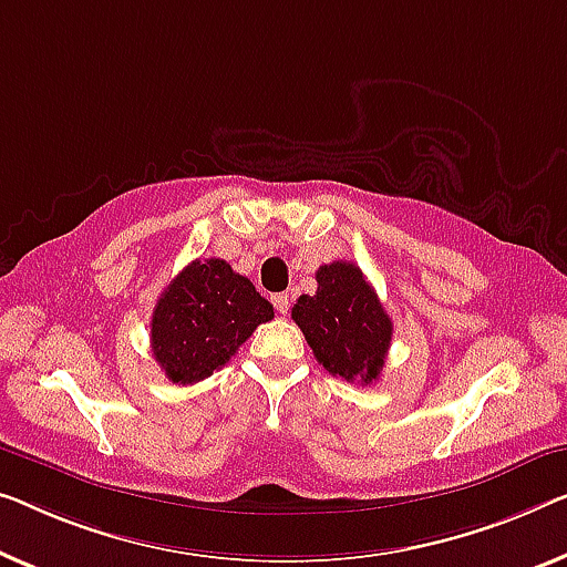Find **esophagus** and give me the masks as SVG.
Listing matches in <instances>:
<instances>
[{
    "label": "esophagus",
    "instance_id": "1",
    "mask_svg": "<svg viewBox=\"0 0 567 567\" xmlns=\"http://www.w3.org/2000/svg\"><path fill=\"white\" fill-rule=\"evenodd\" d=\"M272 306H275L277 312H282V316H285V312L290 310V295H287V292L272 295Z\"/></svg>",
    "mask_w": 567,
    "mask_h": 567
}]
</instances>
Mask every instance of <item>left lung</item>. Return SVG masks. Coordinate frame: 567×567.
Wrapping results in <instances>:
<instances>
[{
	"mask_svg": "<svg viewBox=\"0 0 567 567\" xmlns=\"http://www.w3.org/2000/svg\"><path fill=\"white\" fill-rule=\"evenodd\" d=\"M316 280V295H300L292 320L318 364L346 382H377L392 343V318L374 287L353 261L323 265Z\"/></svg>",
	"mask_w": 567,
	"mask_h": 567,
	"instance_id": "1",
	"label": "left lung"
}]
</instances>
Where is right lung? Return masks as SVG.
Segmentation results:
<instances>
[{"mask_svg":"<svg viewBox=\"0 0 567 567\" xmlns=\"http://www.w3.org/2000/svg\"><path fill=\"white\" fill-rule=\"evenodd\" d=\"M272 318L269 300L231 265L196 259L159 295L150 323L152 357L173 384H196Z\"/></svg>","mask_w":567,"mask_h":567,"instance_id":"obj_1","label":"right lung"}]
</instances>
